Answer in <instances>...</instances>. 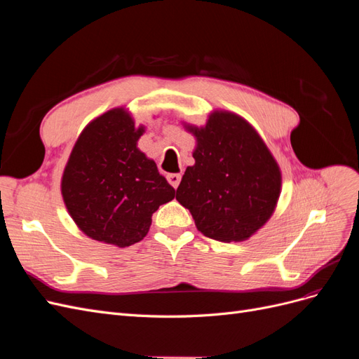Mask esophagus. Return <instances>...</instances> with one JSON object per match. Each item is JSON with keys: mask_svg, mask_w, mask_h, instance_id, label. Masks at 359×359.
Instances as JSON below:
<instances>
[{"mask_svg": "<svg viewBox=\"0 0 359 359\" xmlns=\"http://www.w3.org/2000/svg\"><path fill=\"white\" fill-rule=\"evenodd\" d=\"M168 181L173 189H177L180 186V182H181V173H169Z\"/></svg>", "mask_w": 359, "mask_h": 359, "instance_id": "1", "label": "esophagus"}]
</instances>
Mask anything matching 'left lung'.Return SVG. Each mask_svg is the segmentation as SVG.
Masks as SVG:
<instances>
[{
    "instance_id": "1",
    "label": "left lung",
    "mask_w": 359,
    "mask_h": 359,
    "mask_svg": "<svg viewBox=\"0 0 359 359\" xmlns=\"http://www.w3.org/2000/svg\"><path fill=\"white\" fill-rule=\"evenodd\" d=\"M184 127L196 137V148L177 201L205 236L222 243L248 240L276 211L281 191L276 158L253 126L233 112L214 111L203 127Z\"/></svg>"
}]
</instances>
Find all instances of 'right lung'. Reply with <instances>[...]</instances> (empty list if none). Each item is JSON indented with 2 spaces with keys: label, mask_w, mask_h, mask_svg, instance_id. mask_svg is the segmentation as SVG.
I'll use <instances>...</instances> for the list:
<instances>
[{
  "label": "right lung",
  "mask_w": 359,
  "mask_h": 359,
  "mask_svg": "<svg viewBox=\"0 0 359 359\" xmlns=\"http://www.w3.org/2000/svg\"><path fill=\"white\" fill-rule=\"evenodd\" d=\"M144 126L115 107L86 126L62 172L61 194L76 226L95 241L128 247L144 240L151 217L175 198L154 160L137 148Z\"/></svg>",
  "instance_id": "1"
}]
</instances>
